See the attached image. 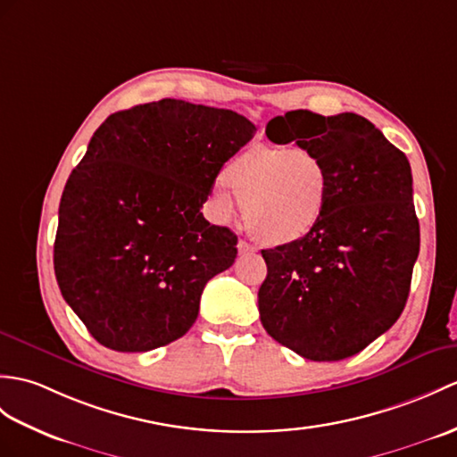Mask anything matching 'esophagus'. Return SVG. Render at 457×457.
<instances>
[{"label": "esophagus", "instance_id": "esophagus-1", "mask_svg": "<svg viewBox=\"0 0 457 457\" xmlns=\"http://www.w3.org/2000/svg\"><path fill=\"white\" fill-rule=\"evenodd\" d=\"M237 251H239V253H253V251H254V247L251 245V243L239 239V243H237Z\"/></svg>", "mask_w": 457, "mask_h": 457}]
</instances>
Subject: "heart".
<instances>
[{
  "instance_id": "b5f03b06",
  "label": "heart",
  "mask_w": 457,
  "mask_h": 457,
  "mask_svg": "<svg viewBox=\"0 0 457 457\" xmlns=\"http://www.w3.org/2000/svg\"><path fill=\"white\" fill-rule=\"evenodd\" d=\"M328 195L331 173L315 152L254 145L224 167L212 206L226 220L233 214L236 198L254 239L264 245H288L321 224Z\"/></svg>"
}]
</instances>
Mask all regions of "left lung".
<instances>
[{
  "label": "left lung",
  "mask_w": 457,
  "mask_h": 457,
  "mask_svg": "<svg viewBox=\"0 0 457 457\" xmlns=\"http://www.w3.org/2000/svg\"><path fill=\"white\" fill-rule=\"evenodd\" d=\"M267 136L320 155L331 195L310 236L261 251V323L307 360L354 356L399 320L409 298L420 247L409 159L354 112L290 111L267 124Z\"/></svg>",
  "instance_id": "obj_1"
}]
</instances>
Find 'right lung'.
Instances as JSON below:
<instances>
[{
	"label": "right lung",
	"mask_w": 457,
	"mask_h": 457,
	"mask_svg": "<svg viewBox=\"0 0 457 457\" xmlns=\"http://www.w3.org/2000/svg\"><path fill=\"white\" fill-rule=\"evenodd\" d=\"M254 124L179 99L111 114L63 187L54 272L93 338L147 353L183 337L200 295L237 257V236L203 216L212 185Z\"/></svg>",
	"instance_id": "right-lung-1"
}]
</instances>
